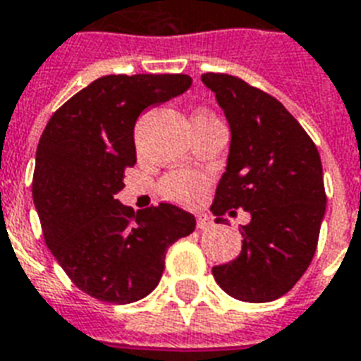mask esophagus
Listing matches in <instances>:
<instances>
[{
  "instance_id": "1",
  "label": "esophagus",
  "mask_w": 361,
  "mask_h": 361,
  "mask_svg": "<svg viewBox=\"0 0 361 361\" xmlns=\"http://www.w3.org/2000/svg\"><path fill=\"white\" fill-rule=\"evenodd\" d=\"M214 222H212L211 216H207V214H197V230L200 231H207L211 230Z\"/></svg>"
}]
</instances>
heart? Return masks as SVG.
I'll use <instances>...</instances> for the list:
<instances>
[{"instance_id":"1","label":"heart","mask_w":361,"mask_h":361,"mask_svg":"<svg viewBox=\"0 0 361 361\" xmlns=\"http://www.w3.org/2000/svg\"><path fill=\"white\" fill-rule=\"evenodd\" d=\"M203 178L192 171H173L161 178L160 192L164 197L177 203H192L200 197Z\"/></svg>"}]
</instances>
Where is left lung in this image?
I'll return each instance as SVG.
<instances>
[{"instance_id":"obj_1","label":"left lung","mask_w":361,"mask_h":361,"mask_svg":"<svg viewBox=\"0 0 361 361\" xmlns=\"http://www.w3.org/2000/svg\"><path fill=\"white\" fill-rule=\"evenodd\" d=\"M231 130L226 173L211 211L250 212L241 226V254L214 265L226 294L248 303L279 300L311 264L326 212L322 161L298 120L269 94L233 75L205 73Z\"/></svg>"}]
</instances>
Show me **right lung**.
I'll return each instance as SVG.
<instances>
[{"mask_svg":"<svg viewBox=\"0 0 361 361\" xmlns=\"http://www.w3.org/2000/svg\"><path fill=\"white\" fill-rule=\"evenodd\" d=\"M192 86L188 75H107L77 92L39 139L33 203L47 247L77 288L116 305L149 295L167 248L195 230L171 203L135 212L114 195L135 164L139 114Z\"/></svg>","mask_w":361,"mask_h":361,"instance_id":"add662e5","label":"right lung"}]
</instances>
